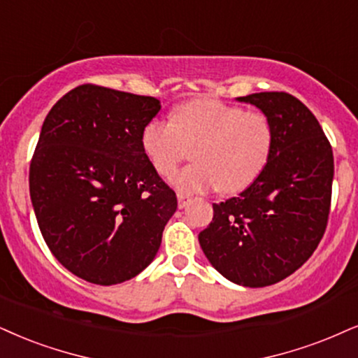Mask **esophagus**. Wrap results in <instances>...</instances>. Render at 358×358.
Wrapping results in <instances>:
<instances>
[{
	"label": "esophagus",
	"instance_id": "34e87169",
	"mask_svg": "<svg viewBox=\"0 0 358 358\" xmlns=\"http://www.w3.org/2000/svg\"><path fill=\"white\" fill-rule=\"evenodd\" d=\"M192 199L189 196H184V194H178V206L179 209H186V207L191 204Z\"/></svg>",
	"mask_w": 358,
	"mask_h": 358
}]
</instances>
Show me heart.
Listing matches in <instances>:
<instances>
[{
	"instance_id": "b5f03b06",
	"label": "heart",
	"mask_w": 358,
	"mask_h": 358,
	"mask_svg": "<svg viewBox=\"0 0 358 358\" xmlns=\"http://www.w3.org/2000/svg\"><path fill=\"white\" fill-rule=\"evenodd\" d=\"M143 151L159 174L167 176L192 148V164L169 182L182 194L217 189L239 192L257 179L272 145V127L260 113L217 99H192L176 106L171 121L152 117L141 131Z\"/></svg>"
}]
</instances>
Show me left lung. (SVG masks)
I'll return each mask as SVG.
<instances>
[{
  "label": "left lung",
  "mask_w": 358,
  "mask_h": 358,
  "mask_svg": "<svg viewBox=\"0 0 358 358\" xmlns=\"http://www.w3.org/2000/svg\"><path fill=\"white\" fill-rule=\"evenodd\" d=\"M237 101L268 119L271 152L244 192L213 206V222L199 234V244L226 279L266 287L302 267L324 237L334 154L319 121L292 94L254 92Z\"/></svg>",
  "instance_id": "obj_1"
}]
</instances>
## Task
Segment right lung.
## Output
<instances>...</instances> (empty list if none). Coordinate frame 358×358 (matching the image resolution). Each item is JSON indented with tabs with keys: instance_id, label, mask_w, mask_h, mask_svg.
Returning <instances> with one entry per match:
<instances>
[{
	"instance_id": "add662e5",
	"label": "right lung",
	"mask_w": 358,
	"mask_h": 358,
	"mask_svg": "<svg viewBox=\"0 0 358 358\" xmlns=\"http://www.w3.org/2000/svg\"><path fill=\"white\" fill-rule=\"evenodd\" d=\"M161 101L83 85L52 106L29 166L43 239L74 275L114 285L156 257L178 209L141 145Z\"/></svg>"
}]
</instances>
